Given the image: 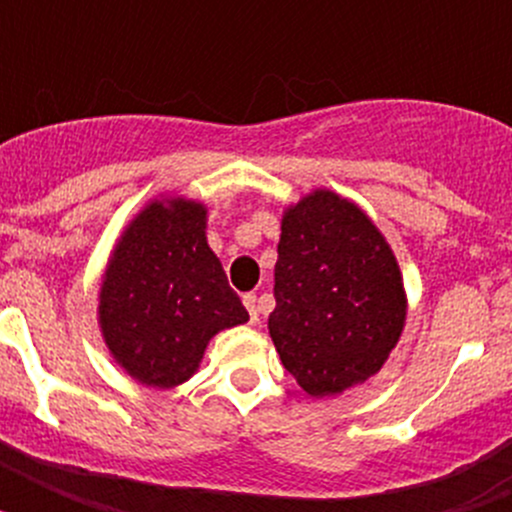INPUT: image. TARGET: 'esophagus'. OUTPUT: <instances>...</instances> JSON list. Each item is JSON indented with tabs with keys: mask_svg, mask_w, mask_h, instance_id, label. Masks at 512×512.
<instances>
[{
	"mask_svg": "<svg viewBox=\"0 0 512 512\" xmlns=\"http://www.w3.org/2000/svg\"><path fill=\"white\" fill-rule=\"evenodd\" d=\"M243 305H246L251 323H259V307H256V295H253V292L243 295Z\"/></svg>",
	"mask_w": 512,
	"mask_h": 512,
	"instance_id": "1",
	"label": "esophagus"
}]
</instances>
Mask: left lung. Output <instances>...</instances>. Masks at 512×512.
<instances>
[{
    "label": "left lung",
    "mask_w": 512,
    "mask_h": 512,
    "mask_svg": "<svg viewBox=\"0 0 512 512\" xmlns=\"http://www.w3.org/2000/svg\"><path fill=\"white\" fill-rule=\"evenodd\" d=\"M271 341L312 397L366 382L400 341L408 300L390 243L354 202L315 189L282 217Z\"/></svg>",
    "instance_id": "8db88e82"
}]
</instances>
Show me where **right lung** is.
Segmentation results:
<instances>
[{"mask_svg": "<svg viewBox=\"0 0 512 512\" xmlns=\"http://www.w3.org/2000/svg\"><path fill=\"white\" fill-rule=\"evenodd\" d=\"M205 230L202 202H148L120 235L104 271V343L112 359L146 387L169 390L187 382L210 338L248 320Z\"/></svg>", "mask_w": 512, "mask_h": 512, "instance_id": "right-lung-1", "label": "right lung"}]
</instances>
